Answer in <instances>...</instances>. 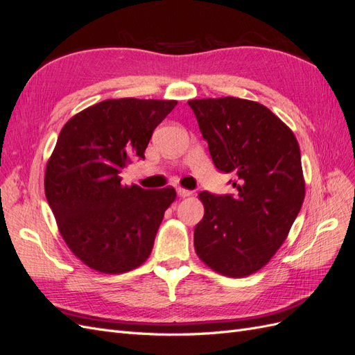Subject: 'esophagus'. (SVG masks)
I'll list each match as a JSON object with an SVG mask.
<instances>
[{"instance_id": "obj_1", "label": "esophagus", "mask_w": 355, "mask_h": 355, "mask_svg": "<svg viewBox=\"0 0 355 355\" xmlns=\"http://www.w3.org/2000/svg\"><path fill=\"white\" fill-rule=\"evenodd\" d=\"M176 192L179 197H189L191 196V191L189 189H185V188H176Z\"/></svg>"}]
</instances>
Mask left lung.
I'll return each mask as SVG.
<instances>
[{"label": "left lung", "mask_w": 355, "mask_h": 355, "mask_svg": "<svg viewBox=\"0 0 355 355\" xmlns=\"http://www.w3.org/2000/svg\"><path fill=\"white\" fill-rule=\"evenodd\" d=\"M202 137L218 170L234 173L237 196L198 194L204 218L194 231L200 259L240 278L263 268L302 207L305 180L293 132L266 106L240 98L194 99Z\"/></svg>", "instance_id": "8db88e82"}]
</instances>
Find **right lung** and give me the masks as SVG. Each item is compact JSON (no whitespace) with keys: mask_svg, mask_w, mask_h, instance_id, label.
<instances>
[{"mask_svg":"<svg viewBox=\"0 0 355 355\" xmlns=\"http://www.w3.org/2000/svg\"><path fill=\"white\" fill-rule=\"evenodd\" d=\"M176 101L108 99L63 125L47 161L44 191L59 231L78 259L103 274L141 266L151 254L175 188L123 187L120 173L145 149Z\"/></svg>","mask_w":355,"mask_h":355,"instance_id":"right-lung-1","label":"right lung"}]
</instances>
